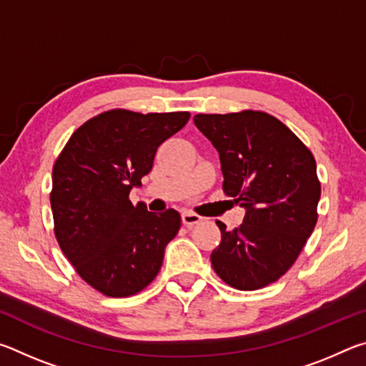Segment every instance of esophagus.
I'll list each match as a JSON object with an SVG mask.
<instances>
[{"instance_id": "obj_1", "label": "esophagus", "mask_w": 366, "mask_h": 366, "mask_svg": "<svg viewBox=\"0 0 366 366\" xmlns=\"http://www.w3.org/2000/svg\"><path fill=\"white\" fill-rule=\"evenodd\" d=\"M202 218L198 214H195V213H192V212H184L182 213V222L187 227H190V226H194V224H197L198 221H200Z\"/></svg>"}]
</instances>
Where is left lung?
I'll use <instances>...</instances> for the list:
<instances>
[{
    "label": "left lung",
    "mask_w": 366,
    "mask_h": 366,
    "mask_svg": "<svg viewBox=\"0 0 366 366\" xmlns=\"http://www.w3.org/2000/svg\"><path fill=\"white\" fill-rule=\"evenodd\" d=\"M194 122L219 153L222 189L245 209L234 231L216 221L213 269L239 290L262 289L294 264L317 224V163L287 126L262 111L197 114Z\"/></svg>",
    "instance_id": "1"
}]
</instances>
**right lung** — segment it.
Masks as SVG:
<instances>
[{
  "instance_id": "1",
  "label": "right lung",
  "mask_w": 366,
  "mask_h": 366,
  "mask_svg": "<svg viewBox=\"0 0 366 366\" xmlns=\"http://www.w3.org/2000/svg\"><path fill=\"white\" fill-rule=\"evenodd\" d=\"M189 117L108 111L80 126L54 163V234L80 277L104 295L129 297L147 287L181 227L176 209L152 213L134 207L129 194L152 171L158 147Z\"/></svg>"
}]
</instances>
